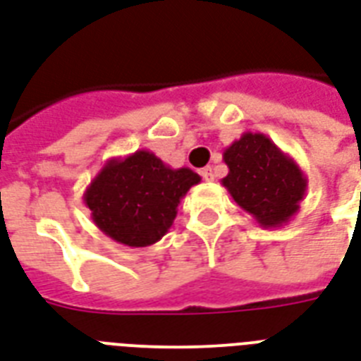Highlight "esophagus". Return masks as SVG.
Here are the masks:
<instances>
[{"instance_id":"1","label":"esophagus","mask_w":361,"mask_h":361,"mask_svg":"<svg viewBox=\"0 0 361 361\" xmlns=\"http://www.w3.org/2000/svg\"><path fill=\"white\" fill-rule=\"evenodd\" d=\"M201 177L205 180H214V173H212L211 167H205V169H201Z\"/></svg>"}]
</instances>
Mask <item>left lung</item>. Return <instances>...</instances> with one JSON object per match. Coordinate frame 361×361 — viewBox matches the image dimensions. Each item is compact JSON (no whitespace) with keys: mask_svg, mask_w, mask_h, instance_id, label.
Masks as SVG:
<instances>
[{"mask_svg":"<svg viewBox=\"0 0 361 361\" xmlns=\"http://www.w3.org/2000/svg\"><path fill=\"white\" fill-rule=\"evenodd\" d=\"M224 186L262 228H281L305 200L307 177L298 161L264 133L245 131L224 150Z\"/></svg>","mask_w":361,"mask_h":361,"instance_id":"8db88e82","label":"left lung"}]
</instances>
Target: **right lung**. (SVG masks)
Returning <instances> with one entry per match:
<instances>
[{
	"label": "right lung",
	"instance_id": "right-lung-1",
	"mask_svg": "<svg viewBox=\"0 0 361 361\" xmlns=\"http://www.w3.org/2000/svg\"><path fill=\"white\" fill-rule=\"evenodd\" d=\"M200 180L188 167L173 169L141 149L105 161L82 200L105 235L126 247H150L169 231L180 200Z\"/></svg>",
	"mask_w": 361,
	"mask_h": 361
}]
</instances>
